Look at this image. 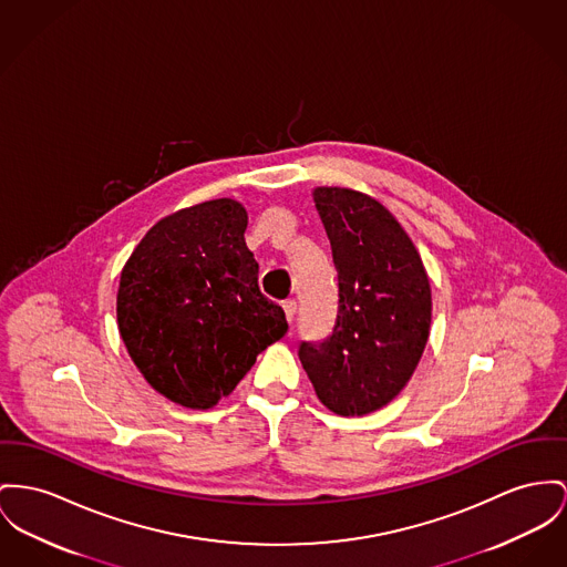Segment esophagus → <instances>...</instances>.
Returning <instances> with one entry per match:
<instances>
[{"label": "esophagus", "instance_id": "34e87169", "mask_svg": "<svg viewBox=\"0 0 567 567\" xmlns=\"http://www.w3.org/2000/svg\"><path fill=\"white\" fill-rule=\"evenodd\" d=\"M284 311H286L288 322H292V320H295V316H297V301H295V299L284 301Z\"/></svg>", "mask_w": 567, "mask_h": 567}]
</instances>
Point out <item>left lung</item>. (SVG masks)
Returning a JSON list of instances; mask_svg holds the SVG:
<instances>
[{
  "mask_svg": "<svg viewBox=\"0 0 567 567\" xmlns=\"http://www.w3.org/2000/svg\"><path fill=\"white\" fill-rule=\"evenodd\" d=\"M338 270L331 336L301 341L299 359L320 402L343 416L374 413L413 377L430 336V281L413 240L359 190H313Z\"/></svg>",
  "mask_w": 567,
  "mask_h": 567,
  "instance_id": "1",
  "label": "left lung"
}]
</instances>
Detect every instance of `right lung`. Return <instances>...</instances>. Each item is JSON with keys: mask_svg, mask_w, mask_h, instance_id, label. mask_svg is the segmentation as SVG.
Instances as JSON below:
<instances>
[{"mask_svg": "<svg viewBox=\"0 0 567 567\" xmlns=\"http://www.w3.org/2000/svg\"><path fill=\"white\" fill-rule=\"evenodd\" d=\"M247 213L213 199L161 219L120 275L117 327L152 386L187 409L229 395L256 357L288 331L258 286Z\"/></svg>", "mask_w": 567, "mask_h": 567, "instance_id": "right-lung-1", "label": "right lung"}]
</instances>
